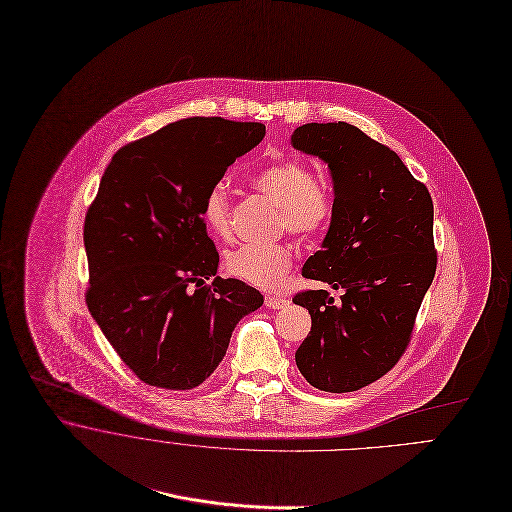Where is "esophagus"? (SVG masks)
I'll use <instances>...</instances> for the list:
<instances>
[{
    "instance_id": "1",
    "label": "esophagus",
    "mask_w": 512,
    "mask_h": 512,
    "mask_svg": "<svg viewBox=\"0 0 512 512\" xmlns=\"http://www.w3.org/2000/svg\"><path fill=\"white\" fill-rule=\"evenodd\" d=\"M265 305L269 308H283L289 305V299L279 297V295H267L265 297Z\"/></svg>"
}]
</instances>
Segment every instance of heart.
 <instances>
[{
  "mask_svg": "<svg viewBox=\"0 0 512 512\" xmlns=\"http://www.w3.org/2000/svg\"><path fill=\"white\" fill-rule=\"evenodd\" d=\"M255 188L281 205V223L299 237H314L328 229L334 202L322 180L297 160H283L263 168ZM202 217L215 237L231 235V198L223 182L213 184L205 194ZM293 265V249L287 243H243L225 257V269L255 287L275 289L283 283Z\"/></svg>",
  "mask_w": 512,
  "mask_h": 512,
  "instance_id": "1",
  "label": "heart"
}]
</instances>
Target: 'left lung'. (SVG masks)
Here are the masks:
<instances>
[{
	"mask_svg": "<svg viewBox=\"0 0 512 512\" xmlns=\"http://www.w3.org/2000/svg\"><path fill=\"white\" fill-rule=\"evenodd\" d=\"M291 142L328 164L334 215L303 277L342 291H303L312 326L295 360L308 384L356 392L388 374L408 348L435 277L433 202L400 156L348 122H310Z\"/></svg>",
	"mask_w": 512,
	"mask_h": 512,
	"instance_id": "obj_1",
	"label": "left lung"
}]
</instances>
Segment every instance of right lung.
Listing matches in <instances>:
<instances>
[{
	"mask_svg": "<svg viewBox=\"0 0 512 512\" xmlns=\"http://www.w3.org/2000/svg\"><path fill=\"white\" fill-rule=\"evenodd\" d=\"M263 136L261 122L184 118L122 146L104 170L85 217L87 307L148 386L204 384L235 324L263 305L257 289L215 277L202 217L207 190Z\"/></svg>",
	"mask_w": 512,
	"mask_h": 512,
	"instance_id": "obj_1",
	"label": "right lung"
}]
</instances>
